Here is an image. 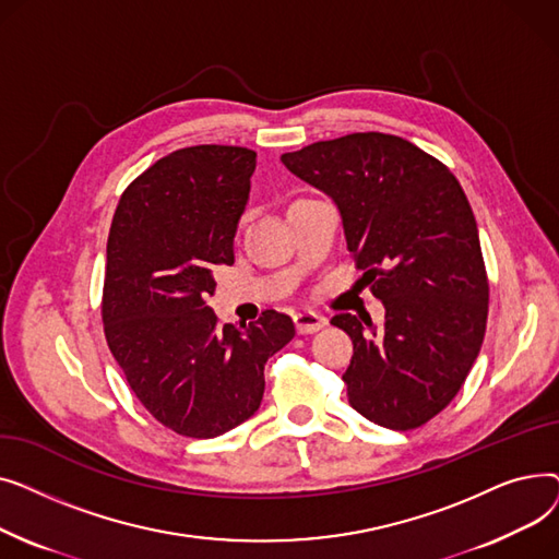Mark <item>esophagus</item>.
I'll list each match as a JSON object with an SVG mask.
<instances>
[{
  "mask_svg": "<svg viewBox=\"0 0 559 559\" xmlns=\"http://www.w3.org/2000/svg\"><path fill=\"white\" fill-rule=\"evenodd\" d=\"M295 326H297V333H301V335L317 333L319 329L326 326V317H321L312 310H301L295 314Z\"/></svg>",
  "mask_w": 559,
  "mask_h": 559,
  "instance_id": "esophagus-1",
  "label": "esophagus"
}]
</instances>
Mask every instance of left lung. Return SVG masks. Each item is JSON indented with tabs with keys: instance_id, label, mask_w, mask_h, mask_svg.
<instances>
[{
	"instance_id": "8db88e82",
	"label": "left lung",
	"mask_w": 559,
	"mask_h": 559,
	"mask_svg": "<svg viewBox=\"0 0 559 559\" xmlns=\"http://www.w3.org/2000/svg\"><path fill=\"white\" fill-rule=\"evenodd\" d=\"M342 215L346 249L385 324L335 314L354 342L342 380L369 421L413 430L455 399L487 326L489 283L472 205L451 169L390 133H350L283 154Z\"/></svg>"
}]
</instances>
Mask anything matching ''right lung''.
<instances>
[{
    "label": "right lung",
    "instance_id": "1",
    "mask_svg": "<svg viewBox=\"0 0 559 559\" xmlns=\"http://www.w3.org/2000/svg\"><path fill=\"white\" fill-rule=\"evenodd\" d=\"M255 152L199 144L160 158L124 190L106 245L102 319L112 358L165 428L211 439L247 421L264 394V362L295 337L264 310L224 324L205 304L213 272L233 264Z\"/></svg>",
    "mask_w": 559,
    "mask_h": 559
}]
</instances>
